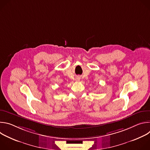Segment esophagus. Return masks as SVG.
<instances>
[{"instance_id":"1","label":"esophagus","mask_w":150,"mask_h":150,"mask_svg":"<svg viewBox=\"0 0 150 150\" xmlns=\"http://www.w3.org/2000/svg\"><path fill=\"white\" fill-rule=\"evenodd\" d=\"M76 79V81H79L80 80V78H79V76H78V77H76V79Z\"/></svg>"}]
</instances>
